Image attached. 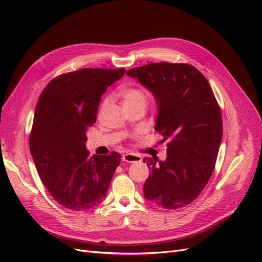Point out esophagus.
Here are the masks:
<instances>
[{"instance_id":"obj_1","label":"esophagus","mask_w":262,"mask_h":262,"mask_svg":"<svg viewBox=\"0 0 262 262\" xmlns=\"http://www.w3.org/2000/svg\"><path fill=\"white\" fill-rule=\"evenodd\" d=\"M141 156L132 154V153H128L122 155V161L126 162V163H136V162H141Z\"/></svg>"}]
</instances>
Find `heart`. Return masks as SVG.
<instances>
[{"label": "heart", "instance_id": "b5f03b06", "mask_svg": "<svg viewBox=\"0 0 262 262\" xmlns=\"http://www.w3.org/2000/svg\"><path fill=\"white\" fill-rule=\"evenodd\" d=\"M120 98L124 109H130L133 107H146L147 105V94L146 92L138 86H130L120 91ZM106 99L102 107L107 105Z\"/></svg>", "mask_w": 262, "mask_h": 262}]
</instances>
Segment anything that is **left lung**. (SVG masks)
<instances>
[{
    "instance_id": "8db88e82",
    "label": "left lung",
    "mask_w": 262,
    "mask_h": 262,
    "mask_svg": "<svg viewBox=\"0 0 262 262\" xmlns=\"http://www.w3.org/2000/svg\"><path fill=\"white\" fill-rule=\"evenodd\" d=\"M126 74L153 94L155 130L162 142L169 141L165 161L146 163L144 198L164 209L185 207L199 196L215 166L223 134L215 96L203 74L185 63H150Z\"/></svg>"
}]
</instances>
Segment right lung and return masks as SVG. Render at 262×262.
<instances>
[{"label":"right lung","mask_w":262,"mask_h":262,"mask_svg":"<svg viewBox=\"0 0 262 262\" xmlns=\"http://www.w3.org/2000/svg\"><path fill=\"white\" fill-rule=\"evenodd\" d=\"M125 69H83L46 86L35 109L29 148L38 175L53 199L69 210H90L106 198L121 155L90 156L87 129L96 121L107 87Z\"/></svg>","instance_id":"right-lung-1"}]
</instances>
